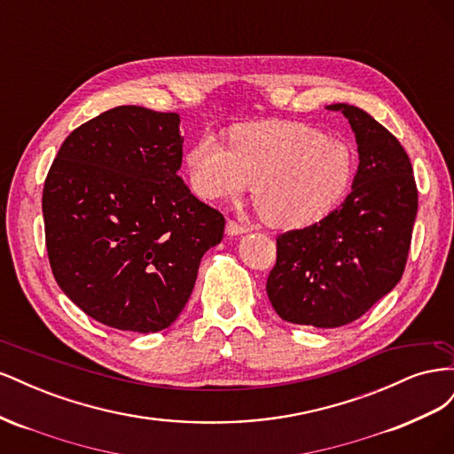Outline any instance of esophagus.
<instances>
[{
	"instance_id": "34e87169",
	"label": "esophagus",
	"mask_w": 454,
	"mask_h": 454,
	"mask_svg": "<svg viewBox=\"0 0 454 454\" xmlns=\"http://www.w3.org/2000/svg\"><path fill=\"white\" fill-rule=\"evenodd\" d=\"M227 235H231V237H235V235H242V232H248L250 231V227L248 225H242V223H239L237 219H229L227 222Z\"/></svg>"
}]
</instances>
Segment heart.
<instances>
[{"instance_id": "1", "label": "heart", "mask_w": 454, "mask_h": 454, "mask_svg": "<svg viewBox=\"0 0 454 454\" xmlns=\"http://www.w3.org/2000/svg\"><path fill=\"white\" fill-rule=\"evenodd\" d=\"M191 189L206 200L237 199L254 184L267 222L297 229L318 222L345 197L354 174L350 147L305 122L239 127L229 145L202 134L185 153Z\"/></svg>"}]
</instances>
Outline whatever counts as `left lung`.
I'll list each match as a JSON object with an SVG mask.
<instances>
[{
    "instance_id": "obj_1",
    "label": "left lung",
    "mask_w": 454,
    "mask_h": 454,
    "mask_svg": "<svg viewBox=\"0 0 454 454\" xmlns=\"http://www.w3.org/2000/svg\"><path fill=\"white\" fill-rule=\"evenodd\" d=\"M350 122L360 164L352 191L322 222L277 239L267 295L282 320L340 327L392 292L405 270L419 208L402 144L364 109L333 104Z\"/></svg>"
}]
</instances>
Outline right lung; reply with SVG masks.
Returning <instances> with one entry per match:
<instances>
[{
    "label": "right lung",
    "instance_id": "1",
    "mask_svg": "<svg viewBox=\"0 0 454 454\" xmlns=\"http://www.w3.org/2000/svg\"><path fill=\"white\" fill-rule=\"evenodd\" d=\"M180 115L119 106L64 140L43 185L49 263L90 318L157 333L193 292L225 217L177 176Z\"/></svg>",
    "mask_w": 454,
    "mask_h": 454
}]
</instances>
